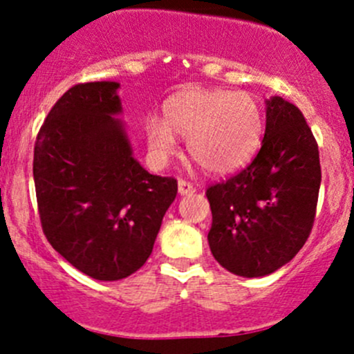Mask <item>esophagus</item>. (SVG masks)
Returning <instances> with one entry per match:
<instances>
[{
  "mask_svg": "<svg viewBox=\"0 0 354 354\" xmlns=\"http://www.w3.org/2000/svg\"><path fill=\"white\" fill-rule=\"evenodd\" d=\"M178 192H180L181 195H190V194H194V192H195V187L190 183V181L180 180V181H178Z\"/></svg>",
  "mask_w": 354,
  "mask_h": 354,
  "instance_id": "obj_1",
  "label": "esophagus"
}]
</instances>
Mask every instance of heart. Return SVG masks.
Segmentation results:
<instances>
[{
    "instance_id": "obj_1",
    "label": "heart",
    "mask_w": 354,
    "mask_h": 354,
    "mask_svg": "<svg viewBox=\"0 0 354 354\" xmlns=\"http://www.w3.org/2000/svg\"><path fill=\"white\" fill-rule=\"evenodd\" d=\"M263 133L260 102L248 92L194 88L174 94L164 106V120L145 121L149 149L164 162L176 154L174 135L188 140V152L202 169L226 174L252 159Z\"/></svg>"
}]
</instances>
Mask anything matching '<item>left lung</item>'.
<instances>
[{
	"instance_id": "8db88e82",
	"label": "left lung",
	"mask_w": 354,
	"mask_h": 354,
	"mask_svg": "<svg viewBox=\"0 0 354 354\" xmlns=\"http://www.w3.org/2000/svg\"><path fill=\"white\" fill-rule=\"evenodd\" d=\"M320 180L319 145L301 111L283 97L267 101L257 156L205 192L214 259L243 277L267 276L288 263L312 233Z\"/></svg>"
}]
</instances>
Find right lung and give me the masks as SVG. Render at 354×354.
I'll use <instances>...</instances> for the list:
<instances>
[{
    "label": "right lung",
    "mask_w": 354,
    "mask_h": 354,
    "mask_svg": "<svg viewBox=\"0 0 354 354\" xmlns=\"http://www.w3.org/2000/svg\"><path fill=\"white\" fill-rule=\"evenodd\" d=\"M116 82H85L58 99L34 145L39 217L53 248L80 272L118 281L140 269L178 194L131 157Z\"/></svg>",
    "instance_id": "obj_1"
}]
</instances>
